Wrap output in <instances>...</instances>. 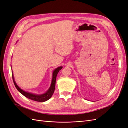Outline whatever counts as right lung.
I'll return each instance as SVG.
<instances>
[{
  "instance_id": "1",
  "label": "right lung",
  "mask_w": 128,
  "mask_h": 128,
  "mask_svg": "<svg viewBox=\"0 0 128 128\" xmlns=\"http://www.w3.org/2000/svg\"><path fill=\"white\" fill-rule=\"evenodd\" d=\"M62 68H63V66H59L54 70L53 73H52V78L50 87L49 88V89L46 92L42 94H35L28 92V91H25L21 89L20 88L17 86V83H16L14 79V74H13V72L12 71L13 80H14V83L16 88H17V89L18 90L19 92H20L22 95H24L25 97H27L30 100H34V101H37V102H45L48 100L52 97L55 89V84H56V81L57 75L58 73V72L60 71V70Z\"/></svg>"
}]
</instances>
